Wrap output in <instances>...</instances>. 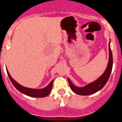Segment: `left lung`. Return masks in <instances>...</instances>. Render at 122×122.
Returning a JSON list of instances; mask_svg holds the SVG:
<instances>
[{
  "label": "left lung",
  "instance_id": "obj_1",
  "mask_svg": "<svg viewBox=\"0 0 122 122\" xmlns=\"http://www.w3.org/2000/svg\"><path fill=\"white\" fill-rule=\"evenodd\" d=\"M110 43V42H109V45H108L109 60H108L107 68H106V71L103 73V74L100 77H99L97 80L93 81L92 83L88 84V85L84 86V87H79L74 86L72 83L71 81H70V80L68 78V83H69L70 88L71 89V90L74 93L80 95H91V94H94V93L97 92L98 91L101 90L105 86V85H106V83L108 81V79H109L111 73H112V67H113V55H112V50H111Z\"/></svg>",
  "mask_w": 122,
  "mask_h": 122
}]
</instances>
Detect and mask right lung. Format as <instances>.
Returning <instances> with one entry per match:
<instances>
[{
	"instance_id": "right-lung-1",
	"label": "right lung",
	"mask_w": 122,
	"mask_h": 122,
	"mask_svg": "<svg viewBox=\"0 0 122 122\" xmlns=\"http://www.w3.org/2000/svg\"><path fill=\"white\" fill-rule=\"evenodd\" d=\"M7 73H8V75L9 76V79L11 81L12 83L13 84L14 86L15 87V88L19 91L20 92H21L22 94H25L26 95H28V96L31 97H37V98H42V97H45L47 95H48L49 94V93L51 92V91L52 87V85H53V81H51L46 87H45L43 89H31V88H28V87H25L24 86H21V85H20L19 83H18L16 81H15L14 79L12 78V77L10 76V74L8 72V70L6 68Z\"/></svg>"
}]
</instances>
